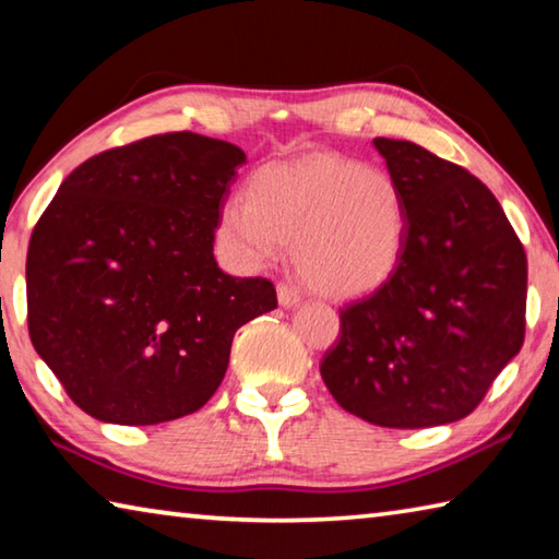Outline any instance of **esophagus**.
<instances>
[{
	"mask_svg": "<svg viewBox=\"0 0 559 559\" xmlns=\"http://www.w3.org/2000/svg\"><path fill=\"white\" fill-rule=\"evenodd\" d=\"M276 293H278V302L283 308H293L300 302V293L296 286H290V283H278Z\"/></svg>",
	"mask_w": 559,
	"mask_h": 559,
	"instance_id": "1",
	"label": "esophagus"
}]
</instances>
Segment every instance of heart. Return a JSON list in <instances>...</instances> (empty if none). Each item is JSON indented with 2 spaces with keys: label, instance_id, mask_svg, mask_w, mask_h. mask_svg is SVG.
<instances>
[{
  "label": "heart",
  "instance_id": "obj_1",
  "mask_svg": "<svg viewBox=\"0 0 559 559\" xmlns=\"http://www.w3.org/2000/svg\"><path fill=\"white\" fill-rule=\"evenodd\" d=\"M406 204L392 175L343 155L263 167L249 200L231 197L219 241L241 269H259L293 243L298 276L325 298L367 296L400 266Z\"/></svg>",
  "mask_w": 559,
  "mask_h": 559
}]
</instances>
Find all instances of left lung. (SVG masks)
I'll list each match as a JSON object with an SVG mask.
<instances>
[{
  "mask_svg": "<svg viewBox=\"0 0 559 559\" xmlns=\"http://www.w3.org/2000/svg\"><path fill=\"white\" fill-rule=\"evenodd\" d=\"M374 147L404 194V251L390 281L340 310L320 374L377 427H441L476 409L523 347L527 259L478 177L409 140Z\"/></svg>",
  "mask_w": 559,
  "mask_h": 559,
  "instance_id": "1",
  "label": "left lung"
}]
</instances>
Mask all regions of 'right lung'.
<instances>
[{
	"instance_id": "1",
	"label": "right lung",
	"mask_w": 559,
	"mask_h": 559,
	"mask_svg": "<svg viewBox=\"0 0 559 559\" xmlns=\"http://www.w3.org/2000/svg\"><path fill=\"white\" fill-rule=\"evenodd\" d=\"M243 150L167 132L86 159L34 226V349L93 419L150 427L222 384L234 333L276 308L266 278H234L214 231Z\"/></svg>"
}]
</instances>
